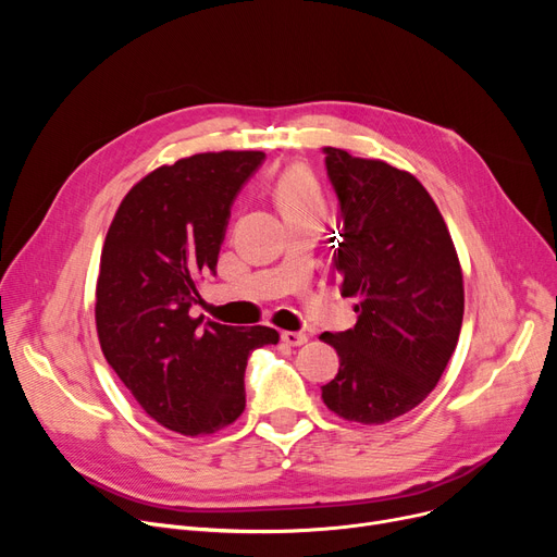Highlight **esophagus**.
<instances>
[{
	"mask_svg": "<svg viewBox=\"0 0 557 557\" xmlns=\"http://www.w3.org/2000/svg\"><path fill=\"white\" fill-rule=\"evenodd\" d=\"M282 341H284L286 345H290V347H300V345H305L309 338H307V334H302V332H282Z\"/></svg>",
	"mask_w": 557,
	"mask_h": 557,
	"instance_id": "1",
	"label": "esophagus"
}]
</instances>
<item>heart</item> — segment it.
Masks as SVG:
<instances>
[{
    "label": "heart",
    "instance_id": "heart-1",
    "mask_svg": "<svg viewBox=\"0 0 557 557\" xmlns=\"http://www.w3.org/2000/svg\"><path fill=\"white\" fill-rule=\"evenodd\" d=\"M275 200L284 216L305 212H323V200L313 175L305 166H288L273 187Z\"/></svg>",
    "mask_w": 557,
    "mask_h": 557
}]
</instances>
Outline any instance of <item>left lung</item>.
I'll return each mask as SVG.
<instances>
[{"instance_id": "obj_1", "label": "left lung", "mask_w": 557, "mask_h": 557, "mask_svg": "<svg viewBox=\"0 0 557 557\" xmlns=\"http://www.w3.org/2000/svg\"><path fill=\"white\" fill-rule=\"evenodd\" d=\"M341 205L334 267L359 298L357 325L320 334L341 359L323 386L336 416L384 424L416 408L443 376L462 325V273L449 230L416 175L325 146Z\"/></svg>"}]
</instances>
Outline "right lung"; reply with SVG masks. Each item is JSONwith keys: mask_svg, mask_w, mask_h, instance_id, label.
<instances>
[{"mask_svg": "<svg viewBox=\"0 0 557 557\" xmlns=\"http://www.w3.org/2000/svg\"><path fill=\"white\" fill-rule=\"evenodd\" d=\"M261 151L198 153L141 178L116 210L101 252L97 332L103 357L139 406L185 435L214 433L246 408L248 355L271 327L191 318L198 282L216 273L232 202Z\"/></svg>", "mask_w": 557, "mask_h": 557, "instance_id": "right-lung-1", "label": "right lung"}]
</instances>
